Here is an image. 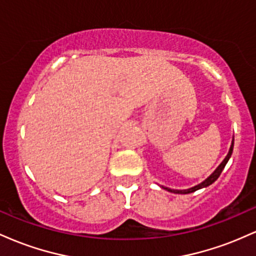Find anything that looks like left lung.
Returning a JSON list of instances; mask_svg holds the SVG:
<instances>
[{
    "label": "left lung",
    "instance_id": "obj_1",
    "mask_svg": "<svg viewBox=\"0 0 256 256\" xmlns=\"http://www.w3.org/2000/svg\"><path fill=\"white\" fill-rule=\"evenodd\" d=\"M232 150H234V138H232L231 146H230V149H228V155H226L224 160H222V162L220 164V165H219L218 167H216V171H214V172L212 173V174L210 176V177H208V178H206L204 182H201V183H200V184L195 185V186H192V188H189V189H184V190L171 189V188L162 186V185H160V186L162 188V189L167 190V192H173V194H190V192H196V190H200V189H202V188H207V186H210V184H213L214 182H216V179L219 178V176L222 174V170H224V167L226 166V164H228V161L230 160V158H231V155H232Z\"/></svg>",
    "mask_w": 256,
    "mask_h": 256
}]
</instances>
